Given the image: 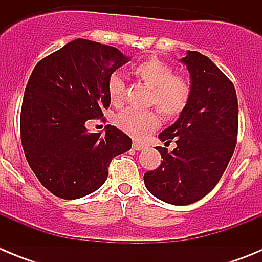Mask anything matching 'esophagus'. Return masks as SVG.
<instances>
[{"label":"esophagus","mask_w":262,"mask_h":262,"mask_svg":"<svg viewBox=\"0 0 262 262\" xmlns=\"http://www.w3.org/2000/svg\"><path fill=\"white\" fill-rule=\"evenodd\" d=\"M133 148H134V149H135V151H142L143 148H144V145H143L142 143L134 142V143H133Z\"/></svg>","instance_id":"34e87169"}]
</instances>
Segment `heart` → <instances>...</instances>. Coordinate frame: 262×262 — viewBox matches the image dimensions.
Masks as SVG:
<instances>
[{
  "label": "heart",
  "instance_id": "obj_1",
  "mask_svg": "<svg viewBox=\"0 0 262 262\" xmlns=\"http://www.w3.org/2000/svg\"><path fill=\"white\" fill-rule=\"evenodd\" d=\"M133 73L151 88L148 105L155 106L164 118L174 119L184 113L191 97L190 82L186 77L174 73L172 67L156 57L136 62ZM124 90L123 77L115 72L107 81V94L113 105L122 103ZM115 123L129 136L142 139L159 126V115L155 110L126 108L117 115Z\"/></svg>",
  "mask_w": 262,
  "mask_h": 262
}]
</instances>
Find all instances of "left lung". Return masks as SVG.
<instances>
[{"instance_id": "left-lung-1", "label": "left lung", "mask_w": 262, "mask_h": 262, "mask_svg": "<svg viewBox=\"0 0 262 262\" xmlns=\"http://www.w3.org/2000/svg\"><path fill=\"white\" fill-rule=\"evenodd\" d=\"M181 61L190 72V101L159 135L177 147H156L163 161L145 173L144 184L159 200L185 206L209 194L223 176L237 142L239 106L232 81L209 57L187 51Z\"/></svg>"}]
</instances>
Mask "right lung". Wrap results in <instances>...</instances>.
<instances>
[{
  "mask_svg": "<svg viewBox=\"0 0 262 262\" xmlns=\"http://www.w3.org/2000/svg\"><path fill=\"white\" fill-rule=\"evenodd\" d=\"M128 61L115 47L76 39L41 59L26 85L20 140L30 168L53 195L76 200L102 186L113 157L131 148L117 127L89 133L110 106L107 81Z\"/></svg>",
  "mask_w": 262,
  "mask_h": 262,
  "instance_id": "add662e5",
  "label": "right lung"
}]
</instances>
